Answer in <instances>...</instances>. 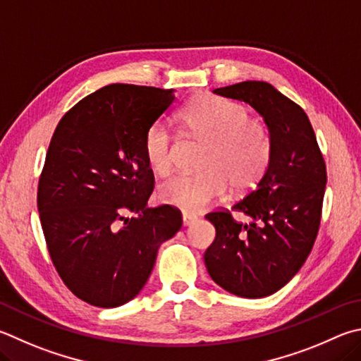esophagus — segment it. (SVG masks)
Returning a JSON list of instances; mask_svg holds the SVG:
<instances>
[{
    "mask_svg": "<svg viewBox=\"0 0 361 361\" xmlns=\"http://www.w3.org/2000/svg\"><path fill=\"white\" fill-rule=\"evenodd\" d=\"M199 218L195 214H191V213H183V226H191L194 224L195 221H197Z\"/></svg>",
    "mask_w": 361,
    "mask_h": 361,
    "instance_id": "obj_1",
    "label": "esophagus"
}]
</instances>
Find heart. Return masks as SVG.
Instances as JSON below:
<instances>
[{"mask_svg": "<svg viewBox=\"0 0 361 361\" xmlns=\"http://www.w3.org/2000/svg\"><path fill=\"white\" fill-rule=\"evenodd\" d=\"M181 118L189 135L205 143L197 164L200 172L162 181L161 202L199 213L219 200L228 185L235 192H247L262 180L273 156V137L264 121L249 116L246 106L207 94L189 102ZM143 152L154 173L167 175L173 169L176 142L166 121L149 124Z\"/></svg>", "mask_w": 361, "mask_h": 361, "instance_id": "b5f03b06", "label": "heart"}]
</instances>
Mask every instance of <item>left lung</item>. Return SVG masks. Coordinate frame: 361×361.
<instances>
[{
  "label": "left lung",
  "instance_id": "1",
  "mask_svg": "<svg viewBox=\"0 0 361 361\" xmlns=\"http://www.w3.org/2000/svg\"><path fill=\"white\" fill-rule=\"evenodd\" d=\"M216 94L243 101L264 116L273 137V156L259 185L233 212L208 213L216 238L205 259L222 289L245 298L278 292L298 273L316 241L326 185V167L310 118L298 104L267 82L247 80L216 88Z\"/></svg>",
  "mask_w": 361,
  "mask_h": 361
}]
</instances>
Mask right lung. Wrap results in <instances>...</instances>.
<instances>
[{"mask_svg":"<svg viewBox=\"0 0 361 361\" xmlns=\"http://www.w3.org/2000/svg\"><path fill=\"white\" fill-rule=\"evenodd\" d=\"M173 101V90L107 85L66 112L51 137L39 176V218L63 283L90 305L133 300L159 246L181 228L176 208H147L154 175L143 152L149 124ZM128 212L137 216L126 219Z\"/></svg>","mask_w":361,"mask_h":361,"instance_id":"right-lung-1","label":"right lung"}]
</instances>
